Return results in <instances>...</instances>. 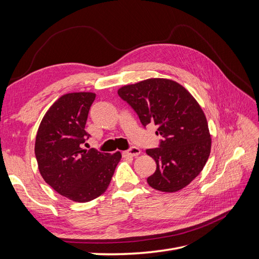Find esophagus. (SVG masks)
I'll list each match as a JSON object with an SVG mask.
<instances>
[{"mask_svg":"<svg viewBox=\"0 0 259 259\" xmlns=\"http://www.w3.org/2000/svg\"><path fill=\"white\" fill-rule=\"evenodd\" d=\"M140 149L137 148V147H132L131 149H128V150L124 151L123 152V155L124 158H133V156H137L138 154H140Z\"/></svg>","mask_w":259,"mask_h":259,"instance_id":"esophagus-1","label":"esophagus"}]
</instances>
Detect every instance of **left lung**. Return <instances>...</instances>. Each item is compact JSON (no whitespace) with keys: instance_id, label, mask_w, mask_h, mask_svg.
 Wrapping results in <instances>:
<instances>
[{"instance_id":"obj_1","label":"left lung","mask_w":259,"mask_h":259,"mask_svg":"<svg viewBox=\"0 0 259 259\" xmlns=\"http://www.w3.org/2000/svg\"><path fill=\"white\" fill-rule=\"evenodd\" d=\"M119 96L138 114L146 126L154 122L159 148L148 149L156 169L147 182L153 189L176 192L187 187L206 164L211 138L206 116L195 98L182 84L151 77L117 90Z\"/></svg>"}]
</instances>
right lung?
<instances>
[{
    "label": "right lung",
    "instance_id": "right-lung-1",
    "mask_svg": "<svg viewBox=\"0 0 259 259\" xmlns=\"http://www.w3.org/2000/svg\"><path fill=\"white\" fill-rule=\"evenodd\" d=\"M95 93H69L46 111L38 126L34 152L43 179L74 202H90L103 194L114 174L121 152L84 149L85 125Z\"/></svg>",
    "mask_w": 259,
    "mask_h": 259
}]
</instances>
